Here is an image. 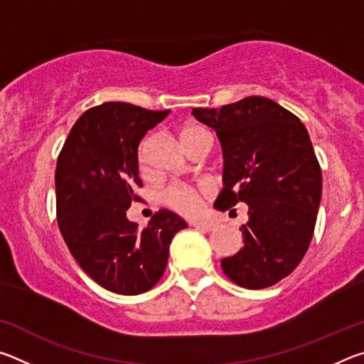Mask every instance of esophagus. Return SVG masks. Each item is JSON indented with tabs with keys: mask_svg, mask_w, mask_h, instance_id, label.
I'll list each match as a JSON object with an SVG mask.
<instances>
[{
	"mask_svg": "<svg viewBox=\"0 0 364 364\" xmlns=\"http://www.w3.org/2000/svg\"><path fill=\"white\" fill-rule=\"evenodd\" d=\"M191 226H194V228H197V230H202V231H212L215 228V223H212V221L202 220V221H193Z\"/></svg>",
	"mask_w": 364,
	"mask_h": 364,
	"instance_id": "esophagus-1",
	"label": "esophagus"
}]
</instances>
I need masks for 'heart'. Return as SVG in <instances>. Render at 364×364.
Listing matches in <instances>:
<instances>
[{"label":"heart","instance_id":"b5f03b06","mask_svg":"<svg viewBox=\"0 0 364 364\" xmlns=\"http://www.w3.org/2000/svg\"><path fill=\"white\" fill-rule=\"evenodd\" d=\"M178 136L184 149L189 154L196 151L197 147L212 143V136L204 127L199 125L196 122H188L180 127L178 130ZM146 146L147 139H143V143L138 147V165L141 171H146ZM202 193H205V189H199L194 186H188V184L173 183L171 186L165 189L164 193V202L170 208L180 212L183 215H194L200 210L202 204Z\"/></svg>","mask_w":364,"mask_h":364}]
</instances>
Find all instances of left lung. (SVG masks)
I'll return each instance as SVG.
<instances>
[{
    "label": "left lung",
    "mask_w": 364,
    "mask_h": 364,
    "mask_svg": "<svg viewBox=\"0 0 364 364\" xmlns=\"http://www.w3.org/2000/svg\"><path fill=\"white\" fill-rule=\"evenodd\" d=\"M223 147V184L215 208L249 205L244 247L221 260L234 284L264 289L297 268L315 232L321 167L304 123L278 102L249 96L220 109H193Z\"/></svg>",
    "instance_id": "8db88e82"
}]
</instances>
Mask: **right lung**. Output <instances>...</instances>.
<instances>
[{"label":"right lung","mask_w":364,"mask_h":364,"mask_svg":"<svg viewBox=\"0 0 364 364\" xmlns=\"http://www.w3.org/2000/svg\"><path fill=\"white\" fill-rule=\"evenodd\" d=\"M170 110L128 102L91 107L72 127L58 157V225L70 254L86 274L110 292L138 295L162 278L170 242L188 228L160 208L139 230L127 218L143 186L138 146Z\"/></svg>","instance_id":"obj_1"}]
</instances>
